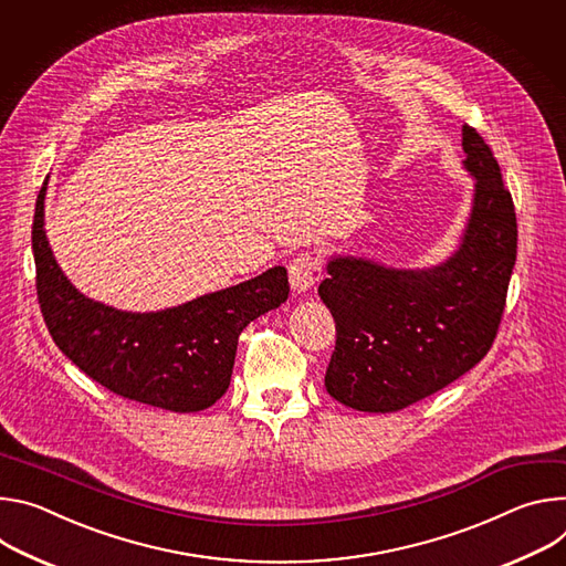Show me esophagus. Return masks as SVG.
<instances>
[{
    "label": "esophagus",
    "mask_w": 566,
    "mask_h": 566,
    "mask_svg": "<svg viewBox=\"0 0 566 566\" xmlns=\"http://www.w3.org/2000/svg\"><path fill=\"white\" fill-rule=\"evenodd\" d=\"M290 283H292V290L294 292H307L315 287L322 276H324V263L317 254H312V251H303V254H298L290 268Z\"/></svg>",
    "instance_id": "obj_1"
}]
</instances>
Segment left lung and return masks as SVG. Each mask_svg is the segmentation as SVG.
Masks as SVG:
<instances>
[{
  "mask_svg": "<svg viewBox=\"0 0 566 566\" xmlns=\"http://www.w3.org/2000/svg\"><path fill=\"white\" fill-rule=\"evenodd\" d=\"M463 150L476 193L448 263L420 272L355 259L328 265L319 296L335 317L337 342L326 389L346 407L405 409L452 385L492 348L517 259V218L490 146L468 123Z\"/></svg>",
  "mask_w": 566,
  "mask_h": 566,
  "instance_id": "left-lung-1",
  "label": "left lung"
}]
</instances>
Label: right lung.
Instances as JSON below:
<instances>
[{
	"mask_svg": "<svg viewBox=\"0 0 566 566\" xmlns=\"http://www.w3.org/2000/svg\"><path fill=\"white\" fill-rule=\"evenodd\" d=\"M46 179L33 216L35 290L55 346L112 394L168 411H200L229 389L238 337L287 301V272L272 268L240 285L150 315L85 298L55 265L42 229Z\"/></svg>",
	"mask_w": 566,
	"mask_h": 566,
	"instance_id": "obj_1",
	"label": "right lung"
}]
</instances>
